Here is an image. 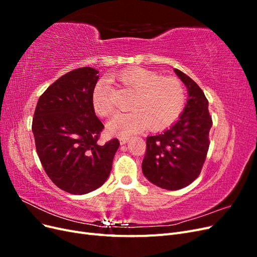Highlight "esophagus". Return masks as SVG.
<instances>
[{
  "mask_svg": "<svg viewBox=\"0 0 257 257\" xmlns=\"http://www.w3.org/2000/svg\"><path fill=\"white\" fill-rule=\"evenodd\" d=\"M119 141H120L121 145H124V144H126L130 141V137L128 136H120L119 137Z\"/></svg>",
  "mask_w": 257,
  "mask_h": 257,
  "instance_id": "1",
  "label": "esophagus"
}]
</instances>
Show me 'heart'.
<instances>
[{
  "mask_svg": "<svg viewBox=\"0 0 257 257\" xmlns=\"http://www.w3.org/2000/svg\"><path fill=\"white\" fill-rule=\"evenodd\" d=\"M119 80L132 92L133 111L121 113L109 123L115 134L130 135L146 127L151 132L165 130L179 118L185 105V89L176 77L161 74L143 67L125 69L118 75ZM92 105L100 116H110L115 109L112 89L106 81H98L92 92Z\"/></svg>",
  "mask_w": 257,
  "mask_h": 257,
  "instance_id": "heart-1",
  "label": "heart"
}]
</instances>
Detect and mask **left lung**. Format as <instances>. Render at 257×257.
I'll list each match as a JSON object with an SVG mask.
<instances>
[{
    "label": "left lung",
    "instance_id": "obj_1",
    "mask_svg": "<svg viewBox=\"0 0 257 257\" xmlns=\"http://www.w3.org/2000/svg\"><path fill=\"white\" fill-rule=\"evenodd\" d=\"M189 91L184 111L164 133L147 137L143 173L153 184L180 190L199 176L209 149L212 118L203 90L188 75L175 69Z\"/></svg>",
    "mask_w": 257,
    "mask_h": 257
}]
</instances>
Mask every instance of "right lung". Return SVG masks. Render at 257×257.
I'll use <instances>...</instances> for the list:
<instances>
[{"instance_id":"1","label":"right lung","mask_w":257,"mask_h":257,"mask_svg":"<svg viewBox=\"0 0 257 257\" xmlns=\"http://www.w3.org/2000/svg\"><path fill=\"white\" fill-rule=\"evenodd\" d=\"M89 66L73 69L54 81L38 99L32 122L43 168L58 188L75 195L98 189L110 174L120 143L104 145V130L92 105L98 76Z\"/></svg>"}]
</instances>
